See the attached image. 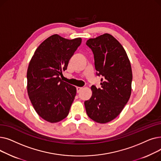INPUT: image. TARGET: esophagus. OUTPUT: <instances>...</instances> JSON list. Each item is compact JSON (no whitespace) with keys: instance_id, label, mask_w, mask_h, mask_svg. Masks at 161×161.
Instances as JSON below:
<instances>
[{"instance_id":"obj_1","label":"esophagus","mask_w":161,"mask_h":161,"mask_svg":"<svg viewBox=\"0 0 161 161\" xmlns=\"http://www.w3.org/2000/svg\"><path fill=\"white\" fill-rule=\"evenodd\" d=\"M81 89H82V87H76V91H77L78 93H79V92L81 91Z\"/></svg>"}]
</instances>
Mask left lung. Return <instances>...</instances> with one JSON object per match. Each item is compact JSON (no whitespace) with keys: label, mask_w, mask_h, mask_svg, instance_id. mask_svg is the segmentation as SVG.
<instances>
[{"label":"left lung","mask_w":161,"mask_h":161,"mask_svg":"<svg viewBox=\"0 0 161 161\" xmlns=\"http://www.w3.org/2000/svg\"><path fill=\"white\" fill-rule=\"evenodd\" d=\"M86 45L94 55L97 75L103 78L101 88L92 86V97L84 104L92 120L106 123L119 115L130 98L131 65L123 47L111 35L91 38Z\"/></svg>","instance_id":"left-lung-1"}]
</instances>
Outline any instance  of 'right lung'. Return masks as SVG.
Segmentation results:
<instances>
[{"label":"right lung","mask_w":161,"mask_h":161,"mask_svg":"<svg viewBox=\"0 0 161 161\" xmlns=\"http://www.w3.org/2000/svg\"><path fill=\"white\" fill-rule=\"evenodd\" d=\"M81 43V38L49 36L36 49L29 63L27 92L36 113L50 123L61 121L69 115L76 88L61 80L70 58Z\"/></svg>","instance_id":"1"}]
</instances>
